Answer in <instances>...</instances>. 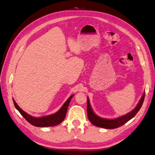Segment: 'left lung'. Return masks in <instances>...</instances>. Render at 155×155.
<instances>
[{"label":"left lung","instance_id":"1","mask_svg":"<svg viewBox=\"0 0 155 155\" xmlns=\"http://www.w3.org/2000/svg\"><path fill=\"white\" fill-rule=\"evenodd\" d=\"M144 98L145 93L143 95V96L141 97L139 104L136 107V108L132 110L131 112L114 119H106L97 116L94 113L90 104L89 99L88 97H87V114H88V119L92 124L97 127H100V128H104L106 129H114L118 128V127L124 125L125 123L135 117V115L141 109L143 103L144 101Z\"/></svg>","mask_w":155,"mask_h":155}]
</instances>
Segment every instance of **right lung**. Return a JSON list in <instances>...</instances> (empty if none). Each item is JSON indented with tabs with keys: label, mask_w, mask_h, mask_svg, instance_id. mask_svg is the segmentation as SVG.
Listing matches in <instances>:
<instances>
[{
	"label": "right lung",
	"mask_w": 155,
	"mask_h": 155,
	"mask_svg": "<svg viewBox=\"0 0 155 155\" xmlns=\"http://www.w3.org/2000/svg\"><path fill=\"white\" fill-rule=\"evenodd\" d=\"M73 96L74 95H72V96L69 97L68 100L65 101V104L61 107V108L59 109L58 112L54 114H50V115L48 116H45L40 118L33 117L26 113L25 111H23V110L16 103H15V101L14 100V99L13 102L15 107L16 108V109L20 113L21 115L25 118V120L28 122H29L31 124L37 127H48L56 126L59 124H60V123L62 122L63 120H64L67 113V108H68L69 107L71 98L73 97Z\"/></svg>",
	"instance_id": "1"
}]
</instances>
